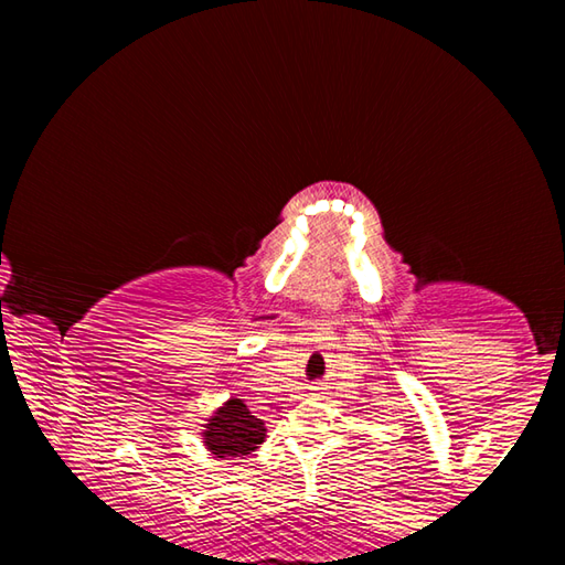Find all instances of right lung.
<instances>
[{
	"label": "right lung",
	"instance_id": "add662e5",
	"mask_svg": "<svg viewBox=\"0 0 565 565\" xmlns=\"http://www.w3.org/2000/svg\"><path fill=\"white\" fill-rule=\"evenodd\" d=\"M266 438L264 420L246 408L242 398H228L226 404L209 418L204 446L216 458L246 456L259 448Z\"/></svg>",
	"mask_w": 565,
	"mask_h": 565
}]
</instances>
